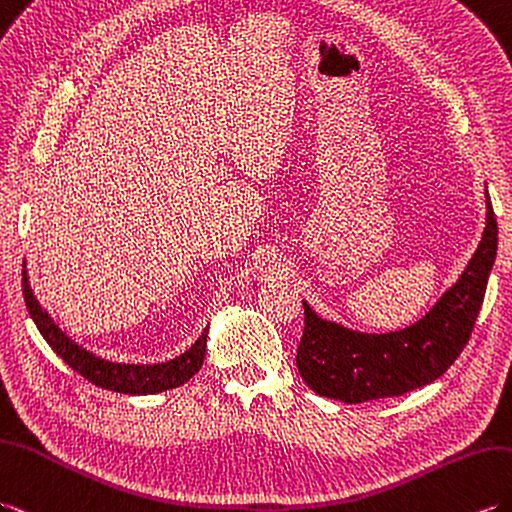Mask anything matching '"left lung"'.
<instances>
[{
    "label": "left lung",
    "mask_w": 512,
    "mask_h": 512,
    "mask_svg": "<svg viewBox=\"0 0 512 512\" xmlns=\"http://www.w3.org/2000/svg\"><path fill=\"white\" fill-rule=\"evenodd\" d=\"M486 229L454 288L412 327L360 334L318 318L303 303L305 327L296 368L316 395L344 403L399 397L432 384L467 347L497 255V220L486 194Z\"/></svg>",
    "instance_id": "1"
}]
</instances>
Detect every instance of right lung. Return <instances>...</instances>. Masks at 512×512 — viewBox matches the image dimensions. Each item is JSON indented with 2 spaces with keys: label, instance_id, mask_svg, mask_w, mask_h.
<instances>
[{
  "label": "right lung",
  "instance_id": "1",
  "mask_svg": "<svg viewBox=\"0 0 512 512\" xmlns=\"http://www.w3.org/2000/svg\"><path fill=\"white\" fill-rule=\"evenodd\" d=\"M21 285H23V299H26V307L34 320V325L39 327L41 336L50 344L58 358H63L67 366L74 368L78 375L89 379L91 384L124 392V395H154V392H163L176 386H183L189 377L198 373V368L205 360L207 349V331L200 334V338L189 347L183 355L161 364H117L106 362L102 358H95L87 349L78 347L74 340H69L61 329L54 325V320L47 316L39 301L34 299L28 283L26 264H23L21 272Z\"/></svg>",
  "mask_w": 512,
  "mask_h": 512
}]
</instances>
